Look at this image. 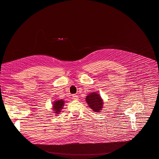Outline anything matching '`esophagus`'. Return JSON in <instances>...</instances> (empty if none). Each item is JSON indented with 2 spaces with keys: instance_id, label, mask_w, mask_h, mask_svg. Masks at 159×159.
Instances as JSON below:
<instances>
[{
  "instance_id": "obj_1",
  "label": "esophagus",
  "mask_w": 159,
  "mask_h": 159,
  "mask_svg": "<svg viewBox=\"0 0 159 159\" xmlns=\"http://www.w3.org/2000/svg\"><path fill=\"white\" fill-rule=\"evenodd\" d=\"M72 97H73V99L75 100H77L78 99V97L77 96L76 94H73Z\"/></svg>"
}]
</instances>
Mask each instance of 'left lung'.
Returning a JSON list of instances; mask_svg holds the SVG:
<instances>
[{"label":"left lung","instance_id":"obj_1","mask_svg":"<svg viewBox=\"0 0 159 159\" xmlns=\"http://www.w3.org/2000/svg\"><path fill=\"white\" fill-rule=\"evenodd\" d=\"M86 101L89 107L95 112H99L103 108V100L100 95L96 92L92 93L86 97Z\"/></svg>","mask_w":159,"mask_h":159}]
</instances>
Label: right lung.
Masks as SVG:
<instances>
[{"label": "right lung", "mask_w": 159, "mask_h": 159, "mask_svg": "<svg viewBox=\"0 0 159 159\" xmlns=\"http://www.w3.org/2000/svg\"><path fill=\"white\" fill-rule=\"evenodd\" d=\"M52 106L54 113L59 114V111H61V110L62 108V107L64 106V101H62V100L55 101L54 103H53Z\"/></svg>", "instance_id": "add662e5"}]
</instances>
